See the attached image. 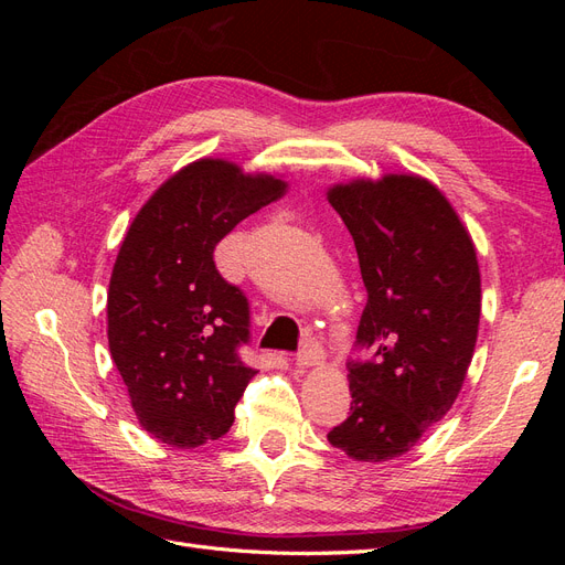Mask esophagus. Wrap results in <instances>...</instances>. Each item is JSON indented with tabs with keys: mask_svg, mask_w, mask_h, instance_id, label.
I'll list each match as a JSON object with an SVG mask.
<instances>
[{
	"mask_svg": "<svg viewBox=\"0 0 565 565\" xmlns=\"http://www.w3.org/2000/svg\"><path fill=\"white\" fill-rule=\"evenodd\" d=\"M324 361V351L320 347V341L316 337H309L303 341V347L297 355V367L306 370V367H313V365H320Z\"/></svg>",
	"mask_w": 565,
	"mask_h": 565,
	"instance_id": "34e87169",
	"label": "esophagus"
}]
</instances>
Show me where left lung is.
<instances>
[{"label": "left lung", "instance_id": "left-lung-1", "mask_svg": "<svg viewBox=\"0 0 565 565\" xmlns=\"http://www.w3.org/2000/svg\"><path fill=\"white\" fill-rule=\"evenodd\" d=\"M361 264L367 303L349 363L351 413L328 434L355 461L413 450L446 417L471 365L481 320V270L448 198L417 174L328 188Z\"/></svg>", "mask_w": 565, "mask_h": 565}]
</instances>
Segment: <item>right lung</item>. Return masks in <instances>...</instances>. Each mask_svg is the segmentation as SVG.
Wrapping results in <instances>:
<instances>
[{"label":"right lung","instance_id":"obj_1","mask_svg":"<svg viewBox=\"0 0 565 565\" xmlns=\"http://www.w3.org/2000/svg\"><path fill=\"white\" fill-rule=\"evenodd\" d=\"M287 181L202 158L169 177L134 216L110 276L108 347L136 419L172 448L224 436L256 370L249 303L218 276L214 247L285 195Z\"/></svg>","mask_w":565,"mask_h":565}]
</instances>
